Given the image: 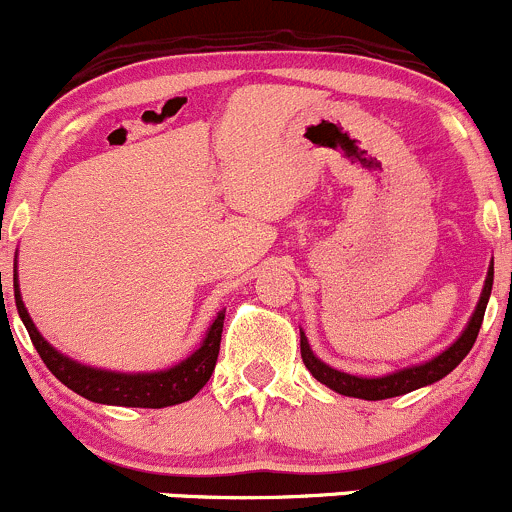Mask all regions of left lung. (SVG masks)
Wrapping results in <instances>:
<instances>
[{
	"label": "left lung",
	"mask_w": 512,
	"mask_h": 512,
	"mask_svg": "<svg viewBox=\"0 0 512 512\" xmlns=\"http://www.w3.org/2000/svg\"><path fill=\"white\" fill-rule=\"evenodd\" d=\"M491 288H493V261H491V268H488L486 283H483L481 300H478V305H476V310H473L471 320H468L466 330L458 335V340L453 342V345L446 347V350L439 352L436 357H431V360L421 362V365L404 367V370L389 372V374H384V377H357V374L340 372L315 357V352L310 350L308 337H305L303 330H300V357H303L305 367H308L310 374H313L318 382H323L325 387H330L337 394H345V397H355V399H367V402H377V399H389V397H402V394L414 392V389L426 387V384L439 382V379H444L446 374L453 372L458 365H461V360L468 355V352H471L473 342H476L478 330H481L488 298H491Z\"/></svg>",
	"instance_id": "1"
}]
</instances>
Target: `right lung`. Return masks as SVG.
<instances>
[{
	"label": "right lung",
	"instance_id": "right-lung-1",
	"mask_svg": "<svg viewBox=\"0 0 512 512\" xmlns=\"http://www.w3.org/2000/svg\"><path fill=\"white\" fill-rule=\"evenodd\" d=\"M14 300H17V310L21 323L26 325L31 342H34L36 352L44 360L59 382L66 384L81 397L91 399L98 404H113V407H142V409H162L172 407V404L189 402L204 384L212 377L214 367H217L219 357V342L221 330H224V313L214 318L209 325L207 335H204L199 350H194L187 360L179 365L170 367V370L160 372H110L98 370V367L81 365V362L71 360L63 352L51 347L49 342L41 337L36 330L34 320L29 318L21 300L19 291V278H17V263H14Z\"/></svg>",
	"mask_w": 512,
	"mask_h": 512
}]
</instances>
